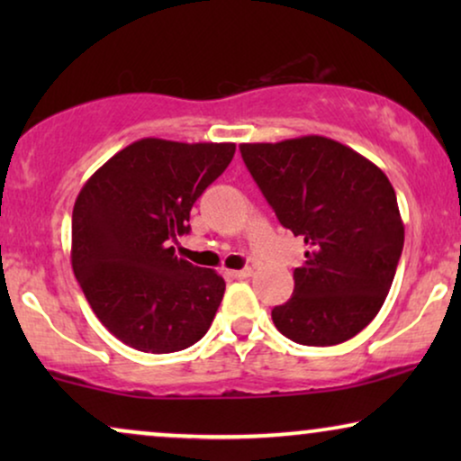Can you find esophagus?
I'll return each instance as SVG.
<instances>
[{
  "instance_id": "esophagus-1",
  "label": "esophagus",
  "mask_w": 461,
  "mask_h": 461,
  "mask_svg": "<svg viewBox=\"0 0 461 461\" xmlns=\"http://www.w3.org/2000/svg\"><path fill=\"white\" fill-rule=\"evenodd\" d=\"M254 270L251 268H241V270H226V276H230V279H248L251 276Z\"/></svg>"
}]
</instances>
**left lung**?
I'll use <instances>...</instances> for the list:
<instances>
[{
	"label": "left lung",
	"mask_w": 461,
	"mask_h": 461,
	"mask_svg": "<svg viewBox=\"0 0 461 461\" xmlns=\"http://www.w3.org/2000/svg\"><path fill=\"white\" fill-rule=\"evenodd\" d=\"M239 149L279 222L308 248L294 295L273 308L275 327L304 346L355 338L380 312L405 241L386 174L325 136Z\"/></svg>",
	"instance_id": "8db88e82"
}]
</instances>
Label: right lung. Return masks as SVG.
Returning <instances> with one entry per match:
<instances>
[{
	"instance_id": "obj_1",
	"label": "right lung",
	"mask_w": 461,
	"mask_h": 461,
	"mask_svg": "<svg viewBox=\"0 0 461 461\" xmlns=\"http://www.w3.org/2000/svg\"><path fill=\"white\" fill-rule=\"evenodd\" d=\"M232 142L142 138L113 155L77 194L71 264L100 323L131 348L185 350L210 330L226 283L176 256L191 207L229 167Z\"/></svg>"
}]
</instances>
